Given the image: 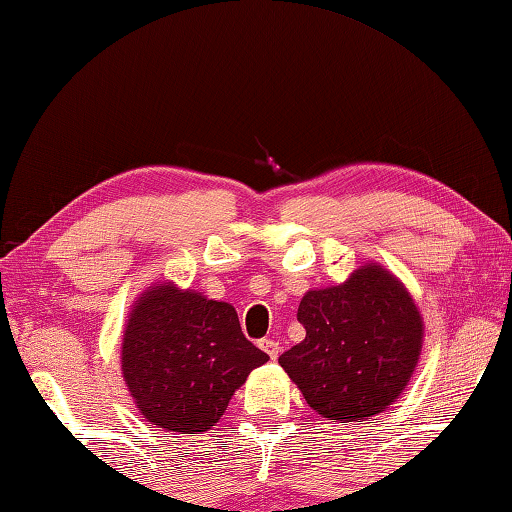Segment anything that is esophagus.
Wrapping results in <instances>:
<instances>
[{
  "label": "esophagus",
  "instance_id": "1",
  "mask_svg": "<svg viewBox=\"0 0 512 512\" xmlns=\"http://www.w3.org/2000/svg\"><path fill=\"white\" fill-rule=\"evenodd\" d=\"M259 349L266 351L273 360L280 356V342L273 340V338H262V340H259Z\"/></svg>",
  "mask_w": 512,
  "mask_h": 512
}]
</instances>
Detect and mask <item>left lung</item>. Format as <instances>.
I'll use <instances>...</instances> for the list:
<instances>
[{"label": "left lung", "mask_w": 512, "mask_h": 512, "mask_svg": "<svg viewBox=\"0 0 512 512\" xmlns=\"http://www.w3.org/2000/svg\"><path fill=\"white\" fill-rule=\"evenodd\" d=\"M306 331L280 356L306 403L329 421H362L392 405L421 353L423 322L410 293L380 266L309 291L297 309Z\"/></svg>", "instance_id": "1"}]
</instances>
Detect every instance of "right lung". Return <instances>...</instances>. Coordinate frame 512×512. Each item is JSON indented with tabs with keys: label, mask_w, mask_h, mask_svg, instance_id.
Instances as JSON below:
<instances>
[{
	"label": "right lung",
	"mask_w": 512,
	"mask_h": 512,
	"mask_svg": "<svg viewBox=\"0 0 512 512\" xmlns=\"http://www.w3.org/2000/svg\"><path fill=\"white\" fill-rule=\"evenodd\" d=\"M268 360L228 302L161 284L136 302L123 336V376L138 410L165 430L199 434Z\"/></svg>",
	"instance_id": "right-lung-1"
}]
</instances>
